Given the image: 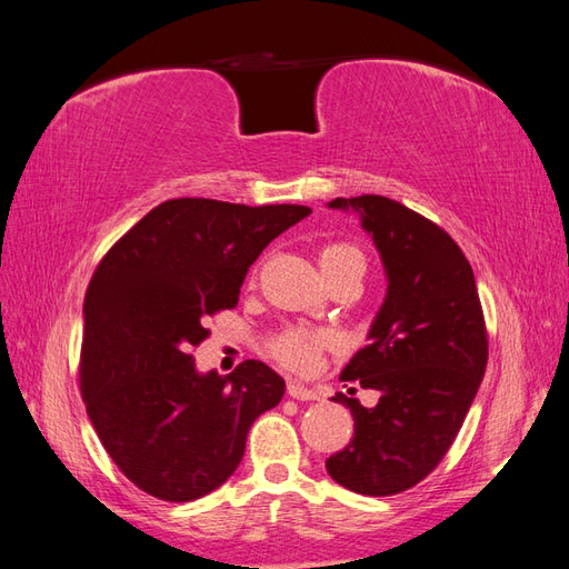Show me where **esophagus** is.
<instances>
[{
    "label": "esophagus",
    "mask_w": 569,
    "mask_h": 569,
    "mask_svg": "<svg viewBox=\"0 0 569 569\" xmlns=\"http://www.w3.org/2000/svg\"><path fill=\"white\" fill-rule=\"evenodd\" d=\"M287 393L297 401H318V391L303 387L301 382H287Z\"/></svg>",
    "instance_id": "obj_1"
}]
</instances>
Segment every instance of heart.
I'll list each match as a JSON object with an SVG mask.
<instances>
[{
  "mask_svg": "<svg viewBox=\"0 0 569 569\" xmlns=\"http://www.w3.org/2000/svg\"><path fill=\"white\" fill-rule=\"evenodd\" d=\"M318 263L327 280L349 266L363 263V253L347 242H330L318 249ZM330 341L325 332L308 330V327H287L270 341V353L289 370L308 372L318 363V353Z\"/></svg>",
  "mask_w": 569,
  "mask_h": 569,
  "instance_id": "1",
  "label": "heart"
}]
</instances>
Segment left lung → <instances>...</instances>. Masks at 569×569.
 <instances>
[{
	"instance_id": "obj_1",
	"label": "left lung",
	"mask_w": 569,
	"mask_h": 569,
	"mask_svg": "<svg viewBox=\"0 0 569 569\" xmlns=\"http://www.w3.org/2000/svg\"><path fill=\"white\" fill-rule=\"evenodd\" d=\"M327 206L360 216L389 284L370 343L341 370V382L380 401L332 396L351 410L353 439L325 468L343 489L393 496L432 472L458 437L487 370L485 313L468 258L432 220L380 194Z\"/></svg>"
}]
</instances>
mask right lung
<instances>
[{
	"mask_svg": "<svg viewBox=\"0 0 569 569\" xmlns=\"http://www.w3.org/2000/svg\"><path fill=\"white\" fill-rule=\"evenodd\" d=\"M311 209L170 199L101 258L84 295L80 391L99 441L134 487L187 503L237 470L284 380L261 360L197 372L206 320L239 301L249 266Z\"/></svg>",
	"mask_w": 569,
	"mask_h": 569,
	"instance_id": "add662e5",
	"label": "right lung"
}]
</instances>
